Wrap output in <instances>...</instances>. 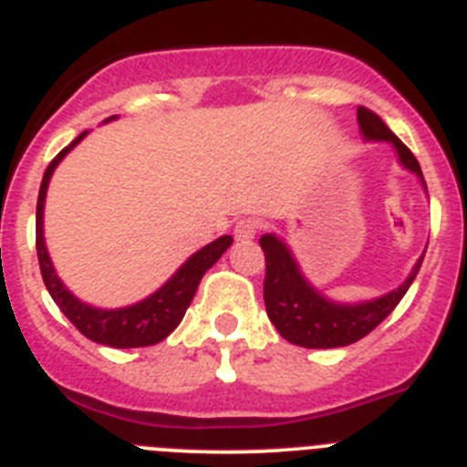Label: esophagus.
I'll return each instance as SVG.
<instances>
[{
	"label": "esophagus",
	"mask_w": 467,
	"mask_h": 467,
	"mask_svg": "<svg viewBox=\"0 0 467 467\" xmlns=\"http://www.w3.org/2000/svg\"><path fill=\"white\" fill-rule=\"evenodd\" d=\"M259 231V222L253 220V217H247V220H241L236 222V226H234V236H236V241H253L254 236H257Z\"/></svg>",
	"instance_id": "esophagus-1"
}]
</instances>
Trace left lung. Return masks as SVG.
Instances as JSON below:
<instances>
[{
    "label": "left lung",
    "instance_id": "1",
    "mask_svg": "<svg viewBox=\"0 0 467 467\" xmlns=\"http://www.w3.org/2000/svg\"><path fill=\"white\" fill-rule=\"evenodd\" d=\"M358 123H360V133L367 142L393 144L402 168L414 172L426 189V180H423L416 156L400 142L398 135L372 109L358 107ZM259 245L266 257L264 304H266L269 320L275 325L283 339L304 346V348H339V346H350L367 337L393 313L400 299L410 290V285L414 283L420 262H423L420 257L407 280L388 295L369 301H358V304H341V301L327 299L323 292L308 283L283 238H278L275 234H264L259 238Z\"/></svg>",
    "mask_w": 467,
    "mask_h": 467
}]
</instances>
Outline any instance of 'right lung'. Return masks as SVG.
<instances>
[{"label":"right lung","mask_w":467,"mask_h":467,"mask_svg":"<svg viewBox=\"0 0 467 467\" xmlns=\"http://www.w3.org/2000/svg\"><path fill=\"white\" fill-rule=\"evenodd\" d=\"M117 117H109L107 121ZM88 135V130L72 140L56 159L48 163L44 180L39 187V198H36V257H39V269L44 285H47L48 295L57 304V308L67 316L69 323L84 334L86 339L95 341V344H105L111 348H140V346H154L163 341L177 325L182 323L184 313H187L189 304H192L193 295L198 290V283L205 275V271L213 266L222 254L226 253V247L234 243L231 236H220L217 241L208 243L201 247L198 253H193L187 262L161 285L154 295L147 299L130 304L123 308H95L90 304H84L81 299L72 295L63 285V280L57 278L53 262L48 257L47 241H44V203H47V189L51 182L53 171L57 163L69 154V151Z\"/></svg>","instance_id":"1"}]
</instances>
